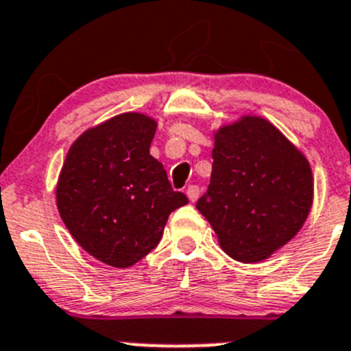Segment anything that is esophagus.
<instances>
[{"mask_svg": "<svg viewBox=\"0 0 351 351\" xmlns=\"http://www.w3.org/2000/svg\"><path fill=\"white\" fill-rule=\"evenodd\" d=\"M185 193H186V197H189L190 202H195V200L199 199L200 190H199V186H197V185H189V189H186Z\"/></svg>", "mask_w": 351, "mask_h": 351, "instance_id": "obj_1", "label": "esophagus"}]
</instances>
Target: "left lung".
<instances>
[{
    "label": "left lung",
    "mask_w": 351,
    "mask_h": 351,
    "mask_svg": "<svg viewBox=\"0 0 351 351\" xmlns=\"http://www.w3.org/2000/svg\"><path fill=\"white\" fill-rule=\"evenodd\" d=\"M213 159L210 183L197 209L230 257L247 264L264 261L300 231L311 213V165L258 117L221 127Z\"/></svg>",
    "instance_id": "8db88e82"
}]
</instances>
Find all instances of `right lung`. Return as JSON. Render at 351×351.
<instances>
[{
	"mask_svg": "<svg viewBox=\"0 0 351 351\" xmlns=\"http://www.w3.org/2000/svg\"><path fill=\"white\" fill-rule=\"evenodd\" d=\"M156 121L123 113L71 144L56 204L77 243L97 261L130 267L159 243L169 214L189 204L149 152Z\"/></svg>",
	"mask_w": 351,
	"mask_h": 351,
	"instance_id": "1",
	"label": "right lung"
}]
</instances>
